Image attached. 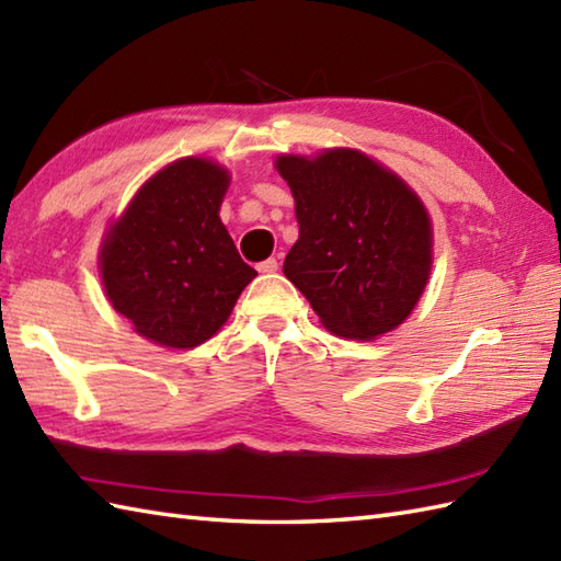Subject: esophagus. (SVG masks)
<instances>
[{
  "instance_id": "esophagus-1",
  "label": "esophagus",
  "mask_w": 561,
  "mask_h": 561,
  "mask_svg": "<svg viewBox=\"0 0 561 561\" xmlns=\"http://www.w3.org/2000/svg\"><path fill=\"white\" fill-rule=\"evenodd\" d=\"M257 270H260L262 274H272V272H277V270H279V260H277V257H267V260H262L260 265H257Z\"/></svg>"
}]
</instances>
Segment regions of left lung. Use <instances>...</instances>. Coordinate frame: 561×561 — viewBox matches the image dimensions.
Wrapping results in <instances>:
<instances>
[{
	"mask_svg": "<svg viewBox=\"0 0 561 561\" xmlns=\"http://www.w3.org/2000/svg\"><path fill=\"white\" fill-rule=\"evenodd\" d=\"M296 202L299 241L284 274L340 337L376 340L420 301L432 219L400 175L356 149L274 161Z\"/></svg>",
	"mask_w": 561,
	"mask_h": 561,
	"instance_id": "8db88e82",
	"label": "left lung"
}]
</instances>
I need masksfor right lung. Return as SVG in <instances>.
Instances as JSON below:
<instances>
[{
	"mask_svg": "<svg viewBox=\"0 0 561 561\" xmlns=\"http://www.w3.org/2000/svg\"><path fill=\"white\" fill-rule=\"evenodd\" d=\"M226 190L229 171L219 163L178 159L139 187L103 238L105 296L153 344L207 342L257 277L219 219Z\"/></svg>",
	"mask_w": 561,
	"mask_h": 561,
	"instance_id": "1",
	"label": "right lung"
}]
</instances>
